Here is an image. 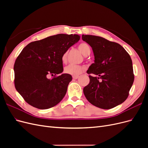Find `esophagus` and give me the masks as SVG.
I'll list each match as a JSON object with an SVG mask.
<instances>
[{"mask_svg": "<svg viewBox=\"0 0 148 148\" xmlns=\"http://www.w3.org/2000/svg\"><path fill=\"white\" fill-rule=\"evenodd\" d=\"M78 77H79V76H78V75H73V79H77Z\"/></svg>", "mask_w": 148, "mask_h": 148, "instance_id": "esophagus-1", "label": "esophagus"}]
</instances>
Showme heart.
Segmentation results:
<instances>
[{"mask_svg": "<svg viewBox=\"0 0 148 148\" xmlns=\"http://www.w3.org/2000/svg\"><path fill=\"white\" fill-rule=\"evenodd\" d=\"M78 48L84 56H88L91 52V47L89 44L86 42H83L80 43ZM67 56H68V51H66L64 53L62 57V60L64 63H65L67 60ZM83 70V68L78 65H73L70 64L66 66L65 68V72L67 74H70L71 75H78L82 73Z\"/></svg>", "mask_w": 148, "mask_h": 148, "instance_id": "1", "label": "heart"}]
</instances>
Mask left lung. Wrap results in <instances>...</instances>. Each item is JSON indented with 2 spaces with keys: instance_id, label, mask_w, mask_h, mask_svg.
<instances>
[{
  "instance_id": "8db88e82",
  "label": "left lung",
  "mask_w": 148,
  "mask_h": 148,
  "mask_svg": "<svg viewBox=\"0 0 148 148\" xmlns=\"http://www.w3.org/2000/svg\"><path fill=\"white\" fill-rule=\"evenodd\" d=\"M92 47L95 63L87 71L90 82L83 89L87 100L93 106L110 109L127 99L134 82L132 60L119 44L104 38L82 35Z\"/></svg>"
}]
</instances>
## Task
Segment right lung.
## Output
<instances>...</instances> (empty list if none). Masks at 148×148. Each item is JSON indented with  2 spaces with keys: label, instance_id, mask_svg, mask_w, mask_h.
I'll return each instance as SVG.
<instances>
[{
  "label": "right lung",
  "instance_id": "obj_1",
  "mask_svg": "<svg viewBox=\"0 0 148 148\" xmlns=\"http://www.w3.org/2000/svg\"><path fill=\"white\" fill-rule=\"evenodd\" d=\"M80 39L78 34H59L31 42L22 50L13 69L16 91L24 100L36 108L47 109L64 97L72 79L64 70L62 57ZM49 74L53 75L48 79Z\"/></svg>",
  "mask_w": 148,
  "mask_h": 148
}]
</instances>
